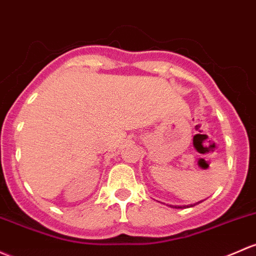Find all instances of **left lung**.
Returning <instances> with one entry per match:
<instances>
[{"label":"left lung","mask_w":256,"mask_h":256,"mask_svg":"<svg viewBox=\"0 0 256 256\" xmlns=\"http://www.w3.org/2000/svg\"><path fill=\"white\" fill-rule=\"evenodd\" d=\"M200 202H202V201H198V202L194 204V205H185V206H173V205H169V206H170V207H174V208H186V207H192V206L198 205V204H200Z\"/></svg>","instance_id":"8db88e82"}]
</instances>
